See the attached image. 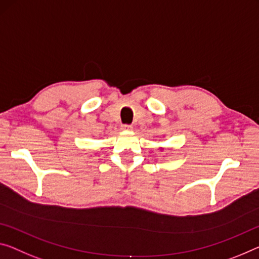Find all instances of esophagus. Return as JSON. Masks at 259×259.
Wrapping results in <instances>:
<instances>
[{
    "label": "esophagus",
    "mask_w": 259,
    "mask_h": 259,
    "mask_svg": "<svg viewBox=\"0 0 259 259\" xmlns=\"http://www.w3.org/2000/svg\"><path fill=\"white\" fill-rule=\"evenodd\" d=\"M121 130H124V131H131V130H132V126L125 124V125L121 126Z\"/></svg>",
    "instance_id": "1"
}]
</instances>
